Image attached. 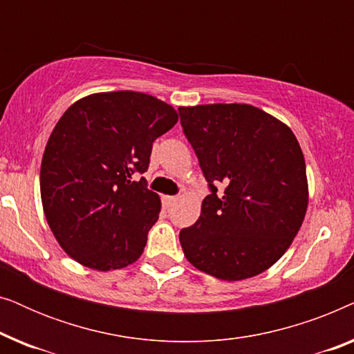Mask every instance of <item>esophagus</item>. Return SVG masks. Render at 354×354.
<instances>
[{
    "label": "esophagus",
    "mask_w": 354,
    "mask_h": 354,
    "mask_svg": "<svg viewBox=\"0 0 354 354\" xmlns=\"http://www.w3.org/2000/svg\"><path fill=\"white\" fill-rule=\"evenodd\" d=\"M177 201H178V196H164V198H162L164 206H166L167 209H169V207H172L174 205H176Z\"/></svg>",
    "instance_id": "1"
}]
</instances>
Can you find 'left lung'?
<instances>
[{
  "label": "left lung",
  "mask_w": 354,
  "mask_h": 354,
  "mask_svg": "<svg viewBox=\"0 0 354 354\" xmlns=\"http://www.w3.org/2000/svg\"><path fill=\"white\" fill-rule=\"evenodd\" d=\"M178 113L211 188L198 221L178 235L183 254L216 279L254 277L282 258L306 214L298 140L251 104L182 106Z\"/></svg>",
  "instance_id": "obj_1"
}]
</instances>
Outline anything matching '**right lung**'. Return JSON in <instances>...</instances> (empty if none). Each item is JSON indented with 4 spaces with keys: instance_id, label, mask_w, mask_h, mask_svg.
Returning <instances> with one entry per match:
<instances>
[{
    "instance_id": "obj_1",
    "label": "right lung",
    "mask_w": 354,
    "mask_h": 354,
    "mask_svg": "<svg viewBox=\"0 0 354 354\" xmlns=\"http://www.w3.org/2000/svg\"><path fill=\"white\" fill-rule=\"evenodd\" d=\"M177 120L171 104L130 90L85 96L57 120L40 192L48 225L72 259L111 270L142 256L161 200L135 176L147 172L153 142Z\"/></svg>"
}]
</instances>
